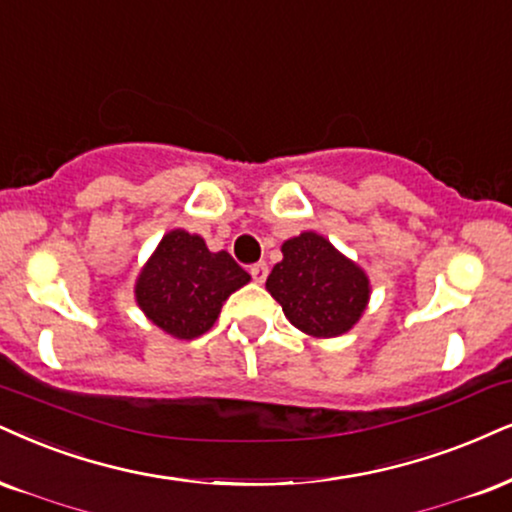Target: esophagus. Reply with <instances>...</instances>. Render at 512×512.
<instances>
[{"instance_id":"1","label":"esophagus","mask_w":512,"mask_h":512,"mask_svg":"<svg viewBox=\"0 0 512 512\" xmlns=\"http://www.w3.org/2000/svg\"><path fill=\"white\" fill-rule=\"evenodd\" d=\"M249 273H251V277H254V282H258V285H263V282H266V277H268V263H254V266L249 268Z\"/></svg>"}]
</instances>
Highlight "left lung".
Returning <instances> with one entry per match:
<instances>
[{"instance_id":"1","label":"left lung","mask_w":512,"mask_h":512,"mask_svg":"<svg viewBox=\"0 0 512 512\" xmlns=\"http://www.w3.org/2000/svg\"><path fill=\"white\" fill-rule=\"evenodd\" d=\"M282 256L266 287L289 323L311 337L349 332L370 296L363 270L315 232L287 239Z\"/></svg>"}]
</instances>
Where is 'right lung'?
Wrapping results in <instances>:
<instances>
[{
    "instance_id": "right-lung-1",
    "label": "right lung",
    "mask_w": 512,
    "mask_h": 512,
    "mask_svg": "<svg viewBox=\"0 0 512 512\" xmlns=\"http://www.w3.org/2000/svg\"><path fill=\"white\" fill-rule=\"evenodd\" d=\"M251 277L227 251L206 249L204 239L173 230L137 280V304L154 325L178 339H194L216 323L223 301Z\"/></svg>"
}]
</instances>
